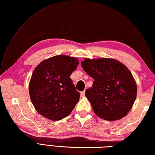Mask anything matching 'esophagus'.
<instances>
[{
    "mask_svg": "<svg viewBox=\"0 0 155 155\" xmlns=\"http://www.w3.org/2000/svg\"><path fill=\"white\" fill-rule=\"evenodd\" d=\"M81 96H82V97H84V96H85V90H84V91H82V92H81Z\"/></svg>",
    "mask_w": 155,
    "mask_h": 155,
    "instance_id": "obj_1",
    "label": "esophagus"
}]
</instances>
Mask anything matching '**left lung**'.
Instances as JSON below:
<instances>
[{"label": "left lung", "instance_id": "left-lung-1", "mask_svg": "<svg viewBox=\"0 0 155 155\" xmlns=\"http://www.w3.org/2000/svg\"><path fill=\"white\" fill-rule=\"evenodd\" d=\"M81 65L94 79L86 96L94 113L107 121L123 118L132 108L136 98L137 86L132 74L118 61L103 58L86 59Z\"/></svg>", "mask_w": 155, "mask_h": 155}]
</instances>
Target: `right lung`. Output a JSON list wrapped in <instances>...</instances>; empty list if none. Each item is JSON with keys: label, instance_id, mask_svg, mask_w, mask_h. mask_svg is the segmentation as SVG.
<instances>
[{"label": "right lung", "instance_id": "add662e5", "mask_svg": "<svg viewBox=\"0 0 155 155\" xmlns=\"http://www.w3.org/2000/svg\"><path fill=\"white\" fill-rule=\"evenodd\" d=\"M78 64L74 57L57 55L43 61L34 69L29 92L40 115L58 121L71 113L80 96L70 78Z\"/></svg>", "mask_w": 155, "mask_h": 155}]
</instances>
